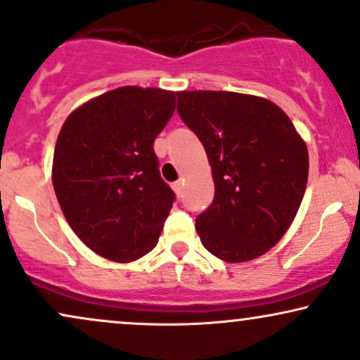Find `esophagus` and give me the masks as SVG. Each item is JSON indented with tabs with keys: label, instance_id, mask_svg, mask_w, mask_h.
I'll return each instance as SVG.
<instances>
[{
	"label": "esophagus",
	"instance_id": "esophagus-1",
	"mask_svg": "<svg viewBox=\"0 0 360 360\" xmlns=\"http://www.w3.org/2000/svg\"><path fill=\"white\" fill-rule=\"evenodd\" d=\"M183 186H184L183 179H177L176 183H172V189H174L177 196H181V194H183Z\"/></svg>",
	"mask_w": 360,
	"mask_h": 360
}]
</instances>
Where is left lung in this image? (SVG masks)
I'll return each mask as SVG.
<instances>
[{"instance_id": "1", "label": "left lung", "mask_w": 360, "mask_h": 360, "mask_svg": "<svg viewBox=\"0 0 360 360\" xmlns=\"http://www.w3.org/2000/svg\"><path fill=\"white\" fill-rule=\"evenodd\" d=\"M177 114L213 169V202L196 218L202 246L229 263L266 253L292 224L309 177L292 120L266 98L214 90L179 92Z\"/></svg>"}]
</instances>
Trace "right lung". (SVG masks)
Wrapping results in <instances>:
<instances>
[{
  "label": "right lung",
  "mask_w": 360,
  "mask_h": 360,
  "mask_svg": "<svg viewBox=\"0 0 360 360\" xmlns=\"http://www.w3.org/2000/svg\"><path fill=\"white\" fill-rule=\"evenodd\" d=\"M174 92L120 86L65 120L53 154V189L70 228L95 253L134 262L158 245L176 194L164 183L154 141Z\"/></svg>",
  "instance_id": "1"
}]
</instances>
